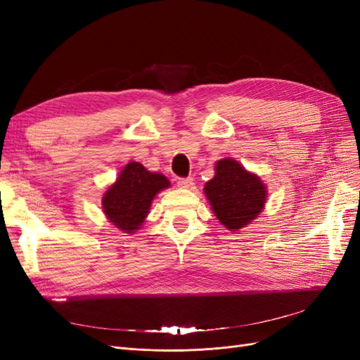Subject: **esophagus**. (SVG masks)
Here are the masks:
<instances>
[{"label":"esophagus","mask_w":360,"mask_h":360,"mask_svg":"<svg viewBox=\"0 0 360 360\" xmlns=\"http://www.w3.org/2000/svg\"><path fill=\"white\" fill-rule=\"evenodd\" d=\"M176 184H178V186L179 188H184V190H188V188H191L193 186V178H179L178 181H176Z\"/></svg>","instance_id":"esophagus-1"}]
</instances>
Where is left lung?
<instances>
[{"instance_id":"8db88e82","label":"left lung","mask_w":360,"mask_h":360,"mask_svg":"<svg viewBox=\"0 0 360 360\" xmlns=\"http://www.w3.org/2000/svg\"><path fill=\"white\" fill-rule=\"evenodd\" d=\"M204 194L217 220L232 232L251 224L267 202L266 184L231 158L216 163L214 176L205 182Z\"/></svg>"}]
</instances>
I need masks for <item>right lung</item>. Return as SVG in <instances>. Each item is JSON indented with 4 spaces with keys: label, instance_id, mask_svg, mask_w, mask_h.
<instances>
[{
    "label": "right lung",
    "instance_id": "right-lung-1",
    "mask_svg": "<svg viewBox=\"0 0 360 360\" xmlns=\"http://www.w3.org/2000/svg\"><path fill=\"white\" fill-rule=\"evenodd\" d=\"M170 186L169 179L150 172L141 163L129 162L117 181L106 188L102 209L109 220L124 233H136L144 223L156 195Z\"/></svg>",
    "mask_w": 360,
    "mask_h": 360
}]
</instances>
